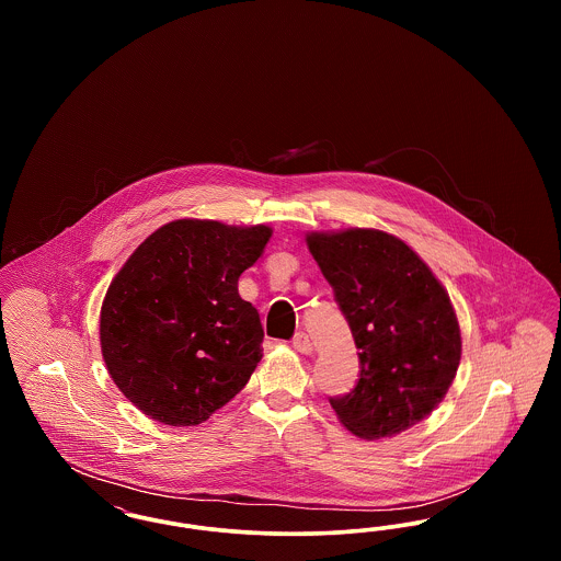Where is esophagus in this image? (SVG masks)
Returning a JSON list of instances; mask_svg holds the SVG:
<instances>
[{
	"instance_id": "obj_1",
	"label": "esophagus",
	"mask_w": 561,
	"mask_h": 561,
	"mask_svg": "<svg viewBox=\"0 0 561 561\" xmlns=\"http://www.w3.org/2000/svg\"><path fill=\"white\" fill-rule=\"evenodd\" d=\"M293 347L298 353H311L313 351V343H311V339L305 332H296V336L293 339Z\"/></svg>"
}]
</instances>
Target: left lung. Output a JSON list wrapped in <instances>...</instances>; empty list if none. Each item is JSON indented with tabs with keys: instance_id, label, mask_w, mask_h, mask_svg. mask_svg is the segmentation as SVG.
<instances>
[{
	"instance_id": "obj_1",
	"label": "left lung",
	"mask_w": 561,
	"mask_h": 561,
	"mask_svg": "<svg viewBox=\"0 0 561 561\" xmlns=\"http://www.w3.org/2000/svg\"><path fill=\"white\" fill-rule=\"evenodd\" d=\"M307 245L359 348L357 385L330 405L364 439L414 427L446 398L460 364L450 296L410 245L385 231L309 233Z\"/></svg>"
}]
</instances>
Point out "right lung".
I'll use <instances>...</instances> for the list:
<instances>
[{"instance_id": "obj_1", "label": "right lung", "mask_w": 561, "mask_h": 561, "mask_svg": "<svg viewBox=\"0 0 561 561\" xmlns=\"http://www.w3.org/2000/svg\"><path fill=\"white\" fill-rule=\"evenodd\" d=\"M268 238L265 225L172 220L113 277L101 309L103 359L142 414L193 427L245 387L265 332L238 279Z\"/></svg>"}]
</instances>
